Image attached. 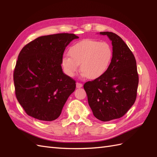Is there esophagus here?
I'll return each instance as SVG.
<instances>
[{
	"label": "esophagus",
	"mask_w": 157,
	"mask_h": 157,
	"mask_svg": "<svg viewBox=\"0 0 157 157\" xmlns=\"http://www.w3.org/2000/svg\"><path fill=\"white\" fill-rule=\"evenodd\" d=\"M83 86V84H82V83H79V82H77L76 83V87L78 88H82Z\"/></svg>",
	"instance_id": "esophagus-1"
}]
</instances>
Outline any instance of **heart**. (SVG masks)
Wrapping results in <instances>:
<instances>
[{
  "mask_svg": "<svg viewBox=\"0 0 157 157\" xmlns=\"http://www.w3.org/2000/svg\"><path fill=\"white\" fill-rule=\"evenodd\" d=\"M68 56L61 59V66L66 75L74 77L80 65L81 71L90 79H96L106 73L113 58L111 46L106 42L84 40L69 49Z\"/></svg>",
  "mask_w": 157,
  "mask_h": 157,
  "instance_id": "1",
  "label": "heart"
}]
</instances>
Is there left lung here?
Segmentation results:
<instances>
[{"label": "left lung", "instance_id": "1", "mask_svg": "<svg viewBox=\"0 0 157 157\" xmlns=\"http://www.w3.org/2000/svg\"><path fill=\"white\" fill-rule=\"evenodd\" d=\"M112 41L113 58L104 75L86 82L84 88L96 118L109 121L124 115L137 96L139 77L131 50L115 33L100 32Z\"/></svg>", "mask_w": 157, "mask_h": 157}]
</instances>
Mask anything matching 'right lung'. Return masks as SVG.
Wrapping results in <instances>:
<instances>
[{
	"instance_id": "right-lung-1",
	"label": "right lung",
	"mask_w": 157,
	"mask_h": 157,
	"mask_svg": "<svg viewBox=\"0 0 157 157\" xmlns=\"http://www.w3.org/2000/svg\"><path fill=\"white\" fill-rule=\"evenodd\" d=\"M62 33L40 36L20 51L13 72L16 98L29 116L51 121L60 116L75 81L63 72L66 46L78 38Z\"/></svg>"
}]
</instances>
